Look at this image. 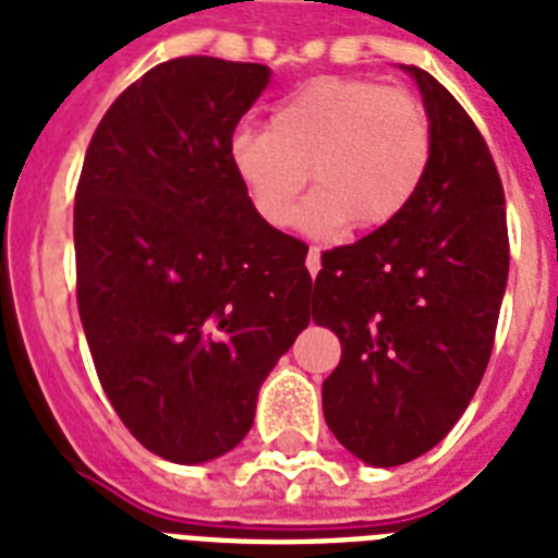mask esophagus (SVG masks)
I'll use <instances>...</instances> for the list:
<instances>
[{"label":"esophagus","instance_id":"1","mask_svg":"<svg viewBox=\"0 0 558 558\" xmlns=\"http://www.w3.org/2000/svg\"><path fill=\"white\" fill-rule=\"evenodd\" d=\"M306 269H310V275H318V269H322V248L318 245H310V252H306Z\"/></svg>","mask_w":558,"mask_h":558}]
</instances>
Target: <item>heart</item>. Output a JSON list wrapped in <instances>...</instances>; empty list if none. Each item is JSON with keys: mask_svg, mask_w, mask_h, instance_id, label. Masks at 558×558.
<instances>
[{"mask_svg": "<svg viewBox=\"0 0 558 558\" xmlns=\"http://www.w3.org/2000/svg\"><path fill=\"white\" fill-rule=\"evenodd\" d=\"M228 159L252 210L269 228H289L313 179L301 222L332 234L356 219L373 231L405 214L434 159V121L408 86L322 74L269 112V126H240ZM311 173L306 174L305 170Z\"/></svg>", "mask_w": 558, "mask_h": 558, "instance_id": "1", "label": "heart"}]
</instances>
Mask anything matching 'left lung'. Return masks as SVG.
Instances as JSON below:
<instances>
[{
    "instance_id": "obj_1",
    "label": "left lung",
    "mask_w": 558,
    "mask_h": 558,
    "mask_svg": "<svg viewBox=\"0 0 558 558\" xmlns=\"http://www.w3.org/2000/svg\"><path fill=\"white\" fill-rule=\"evenodd\" d=\"M434 159L405 214L322 254L315 324L341 341L324 420L371 466H402L451 432L493 356L510 271L504 185L484 135L440 81L408 65Z\"/></svg>"
}]
</instances>
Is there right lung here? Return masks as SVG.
<instances>
[{
  "mask_svg": "<svg viewBox=\"0 0 558 558\" xmlns=\"http://www.w3.org/2000/svg\"><path fill=\"white\" fill-rule=\"evenodd\" d=\"M269 69L153 65L100 118L74 193L77 310L121 423L173 463L226 454L310 324L306 243L269 228L228 144Z\"/></svg>",
  "mask_w": 558,
  "mask_h": 558,
  "instance_id": "obj_1",
  "label": "right lung"
}]
</instances>
